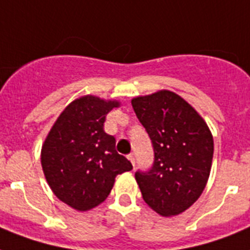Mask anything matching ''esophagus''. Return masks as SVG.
I'll return each instance as SVG.
<instances>
[{
	"label": "esophagus",
	"mask_w": 250,
	"mask_h": 250,
	"mask_svg": "<svg viewBox=\"0 0 250 250\" xmlns=\"http://www.w3.org/2000/svg\"><path fill=\"white\" fill-rule=\"evenodd\" d=\"M127 158H128V160L131 161V164H132V166L135 167V164H136V162H135V156H133V154H128V156H127Z\"/></svg>",
	"instance_id": "obj_1"
}]
</instances>
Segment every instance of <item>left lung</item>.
<instances>
[{
    "mask_svg": "<svg viewBox=\"0 0 250 250\" xmlns=\"http://www.w3.org/2000/svg\"><path fill=\"white\" fill-rule=\"evenodd\" d=\"M131 104L154 150L150 170L135 174L143 198L164 217L178 215L197 201L208 183L211 132L201 115L170 90L139 96Z\"/></svg>",
    "mask_w": 250,
    "mask_h": 250,
    "instance_id": "left-lung-1",
    "label": "left lung"
}]
</instances>
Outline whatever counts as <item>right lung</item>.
<instances>
[{
    "label": "right lung",
    "instance_id": "add662e5",
    "mask_svg": "<svg viewBox=\"0 0 250 250\" xmlns=\"http://www.w3.org/2000/svg\"><path fill=\"white\" fill-rule=\"evenodd\" d=\"M118 101L84 96L61 113L41 149V166L53 193L79 211L100 205L115 176L132 170L115 150V139L104 131L106 115Z\"/></svg>",
    "mask_w": 250,
    "mask_h": 250
}]
</instances>
